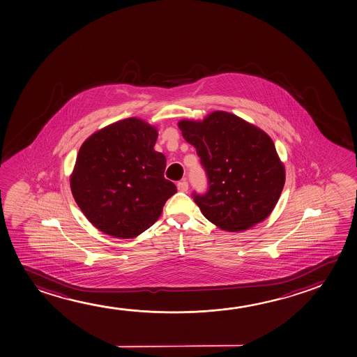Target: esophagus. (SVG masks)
Wrapping results in <instances>:
<instances>
[{
  "mask_svg": "<svg viewBox=\"0 0 357 357\" xmlns=\"http://www.w3.org/2000/svg\"><path fill=\"white\" fill-rule=\"evenodd\" d=\"M176 188H178L179 192H186L188 188H189V184H188V181H179V183L176 184Z\"/></svg>",
  "mask_w": 357,
  "mask_h": 357,
  "instance_id": "esophagus-1",
  "label": "esophagus"
}]
</instances>
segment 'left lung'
<instances>
[{
  "instance_id": "8db88e82",
  "label": "left lung",
  "mask_w": 357,
  "mask_h": 357,
  "mask_svg": "<svg viewBox=\"0 0 357 357\" xmlns=\"http://www.w3.org/2000/svg\"><path fill=\"white\" fill-rule=\"evenodd\" d=\"M178 126L206 172L207 192L192 194L202 215L229 232L268 218L284 184V167L269 135L220 110L202 121L181 120Z\"/></svg>"
}]
</instances>
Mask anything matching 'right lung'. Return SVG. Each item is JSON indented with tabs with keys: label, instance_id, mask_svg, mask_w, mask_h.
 <instances>
[{
	"label": "right lung",
	"instance_id": "right-lung-1",
	"mask_svg": "<svg viewBox=\"0 0 357 357\" xmlns=\"http://www.w3.org/2000/svg\"><path fill=\"white\" fill-rule=\"evenodd\" d=\"M157 129L137 118L91 135L78 151L71 192L88 221L115 238H134L160 218L176 188L167 181Z\"/></svg>",
	"mask_w": 357,
	"mask_h": 357
}]
</instances>
